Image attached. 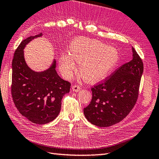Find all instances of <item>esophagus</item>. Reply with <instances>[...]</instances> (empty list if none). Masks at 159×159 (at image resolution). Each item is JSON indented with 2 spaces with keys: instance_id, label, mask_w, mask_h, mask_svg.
<instances>
[{
  "instance_id": "obj_1",
  "label": "esophagus",
  "mask_w": 159,
  "mask_h": 159,
  "mask_svg": "<svg viewBox=\"0 0 159 159\" xmlns=\"http://www.w3.org/2000/svg\"><path fill=\"white\" fill-rule=\"evenodd\" d=\"M72 89L73 90V91L75 92H78L80 91V87L79 86H78V85H73L72 87Z\"/></svg>"
}]
</instances>
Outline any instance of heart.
Masks as SVG:
<instances>
[{"label": "heart", "instance_id": "heart-1", "mask_svg": "<svg viewBox=\"0 0 159 159\" xmlns=\"http://www.w3.org/2000/svg\"><path fill=\"white\" fill-rule=\"evenodd\" d=\"M115 48L95 39L78 38L70 46V54L60 58V70L66 77L72 75L79 64V74L85 82L95 83L106 77L119 62Z\"/></svg>", "mask_w": 159, "mask_h": 159}]
</instances>
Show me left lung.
<instances>
[{
    "label": "left lung",
    "instance_id": "obj_1",
    "mask_svg": "<svg viewBox=\"0 0 159 159\" xmlns=\"http://www.w3.org/2000/svg\"><path fill=\"white\" fill-rule=\"evenodd\" d=\"M132 50L131 61L91 88V101L83 111L92 124L99 127L114 125L125 118L135 105L144 66L133 47Z\"/></svg>",
    "mask_w": 159,
    "mask_h": 159
}]
</instances>
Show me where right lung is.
<instances>
[{
	"label": "right lung",
	"instance_id": "add662e5",
	"mask_svg": "<svg viewBox=\"0 0 159 159\" xmlns=\"http://www.w3.org/2000/svg\"><path fill=\"white\" fill-rule=\"evenodd\" d=\"M42 35L40 33L23 40L15 50L12 62L11 93L14 103L22 116L37 124H46L56 118L62 97L70 88V83L57 74L55 59L50 68L42 72H35L27 66L24 48Z\"/></svg>",
	"mask_w": 159,
	"mask_h": 159
}]
</instances>
